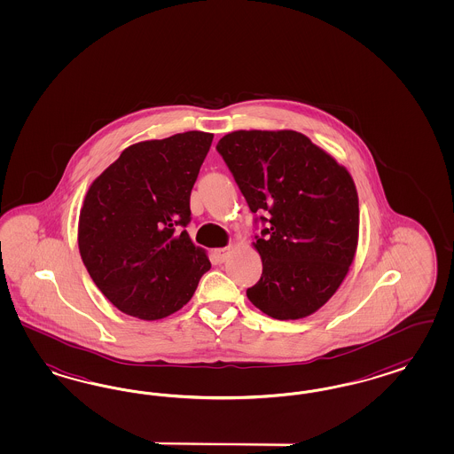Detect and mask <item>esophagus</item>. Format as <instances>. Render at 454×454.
I'll return each mask as SVG.
<instances>
[{
    "label": "esophagus",
    "instance_id": "obj_1",
    "mask_svg": "<svg viewBox=\"0 0 454 454\" xmlns=\"http://www.w3.org/2000/svg\"><path fill=\"white\" fill-rule=\"evenodd\" d=\"M229 254H231V247H220V249H215V257H217L219 262H225L227 257H229Z\"/></svg>",
    "mask_w": 454,
    "mask_h": 454
}]
</instances>
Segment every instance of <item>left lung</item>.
<instances>
[{
	"label": "left lung",
	"mask_w": 454,
	"mask_h": 454,
	"mask_svg": "<svg viewBox=\"0 0 454 454\" xmlns=\"http://www.w3.org/2000/svg\"><path fill=\"white\" fill-rule=\"evenodd\" d=\"M252 214L264 229L262 259L247 298L270 318L309 317L352 266L358 195L345 167L296 131H234L217 145Z\"/></svg>",
	"instance_id": "obj_1"
}]
</instances>
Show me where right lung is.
<instances>
[{
  "instance_id": "right-lung-1",
  "label": "right lung",
  "mask_w": 454,
  "mask_h": 454,
  "mask_svg": "<svg viewBox=\"0 0 454 454\" xmlns=\"http://www.w3.org/2000/svg\"><path fill=\"white\" fill-rule=\"evenodd\" d=\"M214 135L141 141L89 186L79 217L87 272L119 311L161 319L192 300L210 269L185 231L190 193Z\"/></svg>"
}]
</instances>
